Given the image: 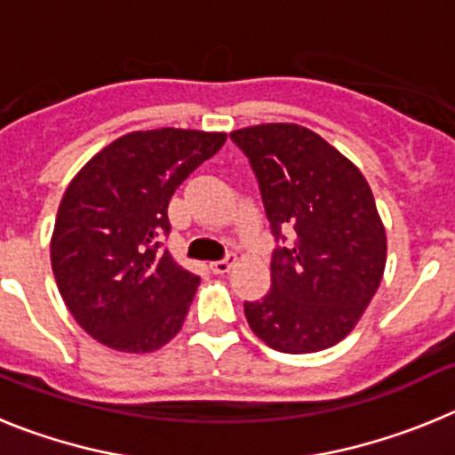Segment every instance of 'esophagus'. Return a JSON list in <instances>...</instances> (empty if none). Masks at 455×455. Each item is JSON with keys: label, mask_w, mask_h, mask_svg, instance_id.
<instances>
[{"label": "esophagus", "mask_w": 455, "mask_h": 455, "mask_svg": "<svg viewBox=\"0 0 455 455\" xmlns=\"http://www.w3.org/2000/svg\"><path fill=\"white\" fill-rule=\"evenodd\" d=\"M235 262H236L235 252H228L223 259H216V262H212V271H214V273H228Z\"/></svg>", "instance_id": "obj_1"}]
</instances>
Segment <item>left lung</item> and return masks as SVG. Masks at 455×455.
Returning <instances> with one entry per match:
<instances>
[{"instance_id":"obj_1","label":"left lung","mask_w":455,"mask_h":455,"mask_svg":"<svg viewBox=\"0 0 455 455\" xmlns=\"http://www.w3.org/2000/svg\"><path fill=\"white\" fill-rule=\"evenodd\" d=\"M230 139L255 172L275 239L271 291L243 303L252 332L280 353L335 347L385 271L387 241L367 180L300 124H257Z\"/></svg>"}]
</instances>
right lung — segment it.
I'll return each mask as SVG.
<instances>
[{"label":"right lung","instance_id":"obj_1","mask_svg":"<svg viewBox=\"0 0 455 455\" xmlns=\"http://www.w3.org/2000/svg\"><path fill=\"white\" fill-rule=\"evenodd\" d=\"M225 134L120 136L77 172L56 214L52 271L68 309L104 347L148 353L178 335L200 275L164 248L172 193Z\"/></svg>","mask_w":455,"mask_h":455}]
</instances>
